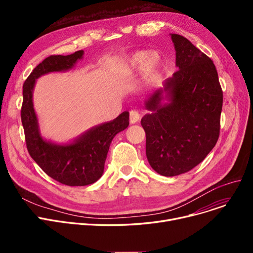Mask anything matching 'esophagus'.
I'll use <instances>...</instances> for the list:
<instances>
[{
    "instance_id": "esophagus-1",
    "label": "esophagus",
    "mask_w": 253,
    "mask_h": 253,
    "mask_svg": "<svg viewBox=\"0 0 253 253\" xmlns=\"http://www.w3.org/2000/svg\"><path fill=\"white\" fill-rule=\"evenodd\" d=\"M141 116L137 111H131L130 112V123L131 124H135L139 122Z\"/></svg>"
}]
</instances>
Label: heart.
I'll return each instance as SVG.
<instances>
[{
	"label": "heart",
	"mask_w": 253,
	"mask_h": 253,
	"mask_svg": "<svg viewBox=\"0 0 253 253\" xmlns=\"http://www.w3.org/2000/svg\"><path fill=\"white\" fill-rule=\"evenodd\" d=\"M163 59L158 51H138L132 54L126 61V72L133 74L143 71V75L148 81H153L160 73Z\"/></svg>",
	"instance_id": "1"
}]
</instances>
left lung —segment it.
Wrapping results in <instances>:
<instances>
[{
  "label": "left lung",
  "mask_w": 253,
  "mask_h": 253,
  "mask_svg": "<svg viewBox=\"0 0 253 253\" xmlns=\"http://www.w3.org/2000/svg\"><path fill=\"white\" fill-rule=\"evenodd\" d=\"M171 39L178 71L145 101L152 113L140 122L148 161L163 176L185 173L204 160L217 142L222 109L213 61L184 37L171 34Z\"/></svg>",
  "instance_id": "1"
}]
</instances>
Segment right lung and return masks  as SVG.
Returning a JSON list of instances; mask_svg holds the SVG:
<instances>
[{"mask_svg": "<svg viewBox=\"0 0 253 253\" xmlns=\"http://www.w3.org/2000/svg\"><path fill=\"white\" fill-rule=\"evenodd\" d=\"M84 51L71 55H51L38 64L23 84L21 122L26 148L35 162L54 180L70 187H82L98 180L104 169L106 156L113 138L129 125V113L90 129L70 144H55L42 138L33 104L36 80L51 72L72 69Z\"/></svg>", "mask_w": 253, "mask_h": 253, "instance_id": "right-lung-1", "label": "right lung"}]
</instances>
